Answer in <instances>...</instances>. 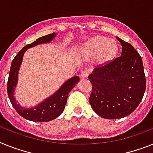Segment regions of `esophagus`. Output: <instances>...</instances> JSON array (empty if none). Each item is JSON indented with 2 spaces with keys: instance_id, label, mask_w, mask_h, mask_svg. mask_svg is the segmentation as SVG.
<instances>
[{
  "instance_id": "obj_1",
  "label": "esophagus",
  "mask_w": 153,
  "mask_h": 153,
  "mask_svg": "<svg viewBox=\"0 0 153 153\" xmlns=\"http://www.w3.org/2000/svg\"><path fill=\"white\" fill-rule=\"evenodd\" d=\"M90 74V70H87V69H84L83 70V71L81 72V76L83 78H86Z\"/></svg>"
}]
</instances>
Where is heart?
<instances>
[{
    "mask_svg": "<svg viewBox=\"0 0 153 153\" xmlns=\"http://www.w3.org/2000/svg\"><path fill=\"white\" fill-rule=\"evenodd\" d=\"M117 44L112 40H108L102 36H96L86 44L85 50L91 55L97 54V59L101 62H108L117 53Z\"/></svg>",
    "mask_w": 153,
    "mask_h": 153,
    "instance_id": "1",
    "label": "heart"
}]
</instances>
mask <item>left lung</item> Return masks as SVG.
Returning a JSON list of instances; mask_svg holds the SVG:
<instances>
[{
    "instance_id": "left-lung-1",
    "label": "left lung",
    "mask_w": 153,
    "mask_h": 153,
    "mask_svg": "<svg viewBox=\"0 0 153 153\" xmlns=\"http://www.w3.org/2000/svg\"><path fill=\"white\" fill-rule=\"evenodd\" d=\"M122 46L121 56L99 65L89 76L92 84L90 104L95 113L107 119L131 114L146 91L142 57L127 42L116 37Z\"/></svg>"
}]
</instances>
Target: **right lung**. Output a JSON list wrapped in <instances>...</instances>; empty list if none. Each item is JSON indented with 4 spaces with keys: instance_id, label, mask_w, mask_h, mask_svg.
Here are the masks:
<instances>
[{
    "instance_id": "1",
    "label": "right lung",
    "mask_w": 153,
    "mask_h": 153,
    "mask_svg": "<svg viewBox=\"0 0 153 153\" xmlns=\"http://www.w3.org/2000/svg\"><path fill=\"white\" fill-rule=\"evenodd\" d=\"M56 33L53 32L52 34L39 38L36 39V41L25 45L16 55V56L14 57L11 62L8 80H7V95L12 106L18 112V114L29 121H36V122H46L58 117L64 111L69 93L79 80V76H77L68 79L54 94L43 100L42 102L34 108H23L17 103L14 97V91L18 83V70L22 64L24 53L29 48L42 43L49 42L56 37Z\"/></svg>"
}]
</instances>
